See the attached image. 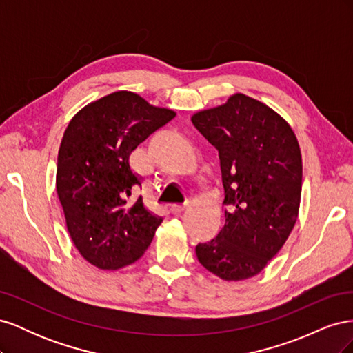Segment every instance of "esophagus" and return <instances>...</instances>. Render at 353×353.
<instances>
[{
	"mask_svg": "<svg viewBox=\"0 0 353 353\" xmlns=\"http://www.w3.org/2000/svg\"><path fill=\"white\" fill-rule=\"evenodd\" d=\"M185 205H174L172 208H170V210H172V213H175V215H181L185 210Z\"/></svg>",
	"mask_w": 353,
	"mask_h": 353,
	"instance_id": "esophagus-1",
	"label": "esophagus"
}]
</instances>
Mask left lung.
I'll list each match as a JSON object with an SVG mask.
<instances>
[{"mask_svg":"<svg viewBox=\"0 0 353 353\" xmlns=\"http://www.w3.org/2000/svg\"><path fill=\"white\" fill-rule=\"evenodd\" d=\"M221 160L225 225L196 245L199 262L225 281L259 274L294 227L302 193L297 138L268 105L234 94L191 117Z\"/></svg>","mask_w":353,"mask_h":353,"instance_id":"obj_1","label":"left lung"}]
</instances>
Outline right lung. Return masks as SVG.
<instances>
[{
	"label": "right lung",
	"mask_w": 353,
	"mask_h": 353,
	"mask_svg": "<svg viewBox=\"0 0 353 353\" xmlns=\"http://www.w3.org/2000/svg\"><path fill=\"white\" fill-rule=\"evenodd\" d=\"M175 112L117 91L85 105L69 122L57 157V194L74 248L100 270L131 265L150 245L162 218L143 197L131 153Z\"/></svg>",
	"instance_id": "obj_1"
}]
</instances>
